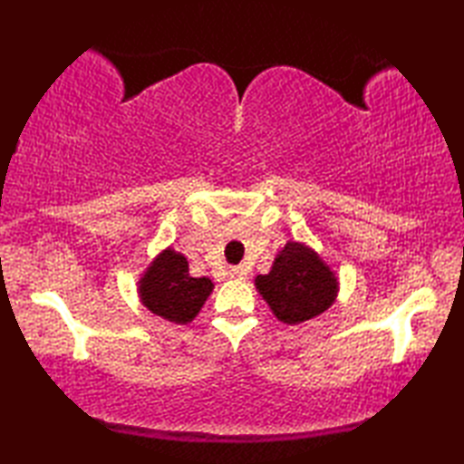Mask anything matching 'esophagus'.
Returning <instances> with one entry per match:
<instances>
[{
  "label": "esophagus",
  "mask_w": 464,
  "mask_h": 464,
  "mask_svg": "<svg viewBox=\"0 0 464 464\" xmlns=\"http://www.w3.org/2000/svg\"><path fill=\"white\" fill-rule=\"evenodd\" d=\"M227 275H229V279H237L239 281V279L247 277V271H245L243 267H231Z\"/></svg>",
  "instance_id": "obj_1"
}]
</instances>
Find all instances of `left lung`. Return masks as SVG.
Returning <instances> with one entry per match:
<instances>
[{
	"label": "left lung",
	"mask_w": 464,
	"mask_h": 464,
	"mask_svg": "<svg viewBox=\"0 0 464 464\" xmlns=\"http://www.w3.org/2000/svg\"><path fill=\"white\" fill-rule=\"evenodd\" d=\"M255 285L275 317L287 324H299L324 313L339 291V281L329 265L297 241L285 245L271 271L257 275Z\"/></svg>",
	"instance_id": "obj_1"
}]
</instances>
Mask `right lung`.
<instances>
[{
  "label": "right lung",
  "mask_w": 464,
  "mask_h": 464,
  "mask_svg": "<svg viewBox=\"0 0 464 464\" xmlns=\"http://www.w3.org/2000/svg\"><path fill=\"white\" fill-rule=\"evenodd\" d=\"M211 291V279L191 277L189 263L171 247L157 255L140 279V297L145 307L177 324L191 323Z\"/></svg>",
  "instance_id": "1"
}]
</instances>
